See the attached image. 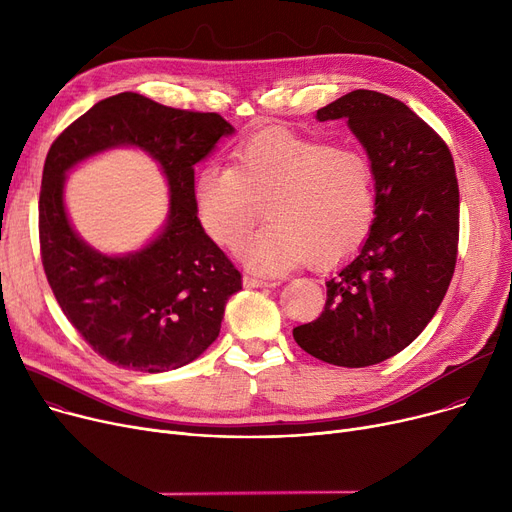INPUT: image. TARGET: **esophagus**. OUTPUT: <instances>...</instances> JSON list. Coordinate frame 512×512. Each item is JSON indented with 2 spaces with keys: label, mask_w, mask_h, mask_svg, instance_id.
Here are the masks:
<instances>
[{
  "label": "esophagus",
  "mask_w": 512,
  "mask_h": 512,
  "mask_svg": "<svg viewBox=\"0 0 512 512\" xmlns=\"http://www.w3.org/2000/svg\"><path fill=\"white\" fill-rule=\"evenodd\" d=\"M242 286H245V288H272V286H276V282L259 280L255 276H242Z\"/></svg>",
  "instance_id": "esophagus-1"
}]
</instances>
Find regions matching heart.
<instances>
[{
  "label": "heart",
  "mask_w": 512,
  "mask_h": 512,
  "mask_svg": "<svg viewBox=\"0 0 512 512\" xmlns=\"http://www.w3.org/2000/svg\"><path fill=\"white\" fill-rule=\"evenodd\" d=\"M195 201L203 228L224 247L245 236L263 207L267 226L238 247L251 270L280 274L301 263L326 270L369 236L375 182L353 149L263 130L236 147L232 168L211 164L197 174Z\"/></svg>",
  "instance_id": "obj_1"
}]
</instances>
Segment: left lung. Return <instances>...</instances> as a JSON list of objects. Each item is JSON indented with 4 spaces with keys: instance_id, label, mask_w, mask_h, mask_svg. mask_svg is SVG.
<instances>
[{
    "instance_id": "8db88e82",
    "label": "left lung",
    "mask_w": 512,
    "mask_h": 512,
    "mask_svg": "<svg viewBox=\"0 0 512 512\" xmlns=\"http://www.w3.org/2000/svg\"><path fill=\"white\" fill-rule=\"evenodd\" d=\"M315 118H344L363 145L375 218L359 255L326 282L324 311L292 336L319 361L367 367L407 348L444 299L459 245V182L446 143L394 97L357 89Z\"/></svg>"
}]
</instances>
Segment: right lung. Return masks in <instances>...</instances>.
<instances>
[{
	"label": "right lung",
	"instance_id": "obj_1",
	"mask_svg": "<svg viewBox=\"0 0 512 512\" xmlns=\"http://www.w3.org/2000/svg\"><path fill=\"white\" fill-rule=\"evenodd\" d=\"M232 132L220 114L120 93L95 103L53 141L39 197L45 276L70 324L105 361L170 371L195 361L218 338L226 303L242 282L197 218L195 166ZM116 146L141 148L158 161L171 207L145 248L105 256L71 228L63 184L80 160Z\"/></svg>",
	"mask_w": 512,
	"mask_h": 512
}]
</instances>
